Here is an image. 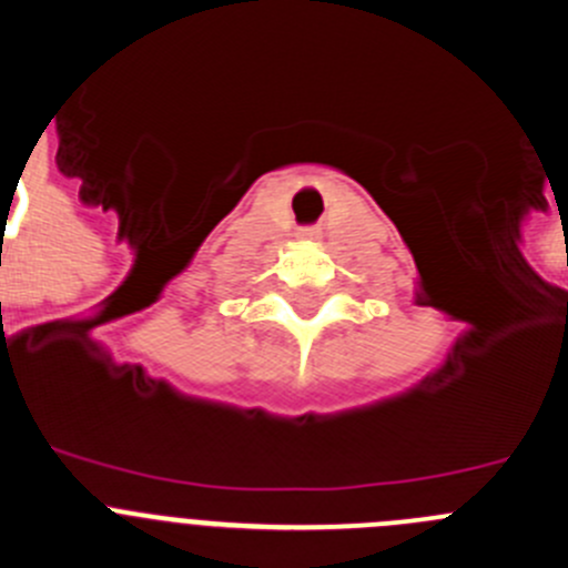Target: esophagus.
<instances>
[{"instance_id": "obj_1", "label": "esophagus", "mask_w": 568, "mask_h": 568, "mask_svg": "<svg viewBox=\"0 0 568 568\" xmlns=\"http://www.w3.org/2000/svg\"><path fill=\"white\" fill-rule=\"evenodd\" d=\"M304 239H313V233H304Z\"/></svg>"}]
</instances>
